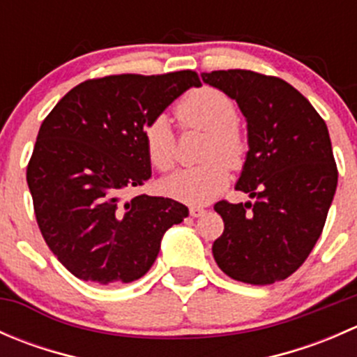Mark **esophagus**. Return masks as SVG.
Returning a JSON list of instances; mask_svg holds the SVG:
<instances>
[{
    "label": "esophagus",
    "mask_w": 357,
    "mask_h": 357,
    "mask_svg": "<svg viewBox=\"0 0 357 357\" xmlns=\"http://www.w3.org/2000/svg\"><path fill=\"white\" fill-rule=\"evenodd\" d=\"M204 214H205L204 207H197V205L190 207V215H192V218H200V215H204Z\"/></svg>",
    "instance_id": "obj_1"
}]
</instances>
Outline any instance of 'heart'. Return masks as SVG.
I'll return each instance as SVG.
<instances>
[{
  "instance_id": "heart-1",
  "label": "heart",
  "mask_w": 357,
  "mask_h": 357,
  "mask_svg": "<svg viewBox=\"0 0 357 357\" xmlns=\"http://www.w3.org/2000/svg\"><path fill=\"white\" fill-rule=\"evenodd\" d=\"M176 117L185 129L208 132L204 158L207 162L183 167L160 181L165 195L186 204H205L226 188L229 167H240L247 153V142L238 124V110L226 93L215 88L190 91L176 105ZM149 160L158 171H169L176 160V136L165 117H155L143 131ZM225 162H222V160Z\"/></svg>"
}]
</instances>
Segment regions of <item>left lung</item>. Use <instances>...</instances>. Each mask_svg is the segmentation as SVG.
<instances>
[{
    "label": "left lung",
    "mask_w": 357,
    "mask_h": 357,
    "mask_svg": "<svg viewBox=\"0 0 357 357\" xmlns=\"http://www.w3.org/2000/svg\"><path fill=\"white\" fill-rule=\"evenodd\" d=\"M202 81L235 100L245 115L248 152L235 188L254 199L214 205L225 231L212 254L236 282H282L311 254L337 190L328 128L280 77L233 68L204 72Z\"/></svg>",
    "instance_id": "8db88e82"
}]
</instances>
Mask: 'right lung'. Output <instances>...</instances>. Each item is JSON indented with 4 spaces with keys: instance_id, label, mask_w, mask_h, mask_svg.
Returning a JSON list of instances; mask_svg holds the SVG:
<instances>
[{
    "instance_id": "1",
    "label": "right lung",
    "mask_w": 357,
    "mask_h": 357,
    "mask_svg": "<svg viewBox=\"0 0 357 357\" xmlns=\"http://www.w3.org/2000/svg\"><path fill=\"white\" fill-rule=\"evenodd\" d=\"M192 86H200L193 70L89 79L43 121L27 185L46 245L75 278L100 285L142 278L164 233L188 215L172 199L122 195L152 176L145 126Z\"/></svg>"
}]
</instances>
